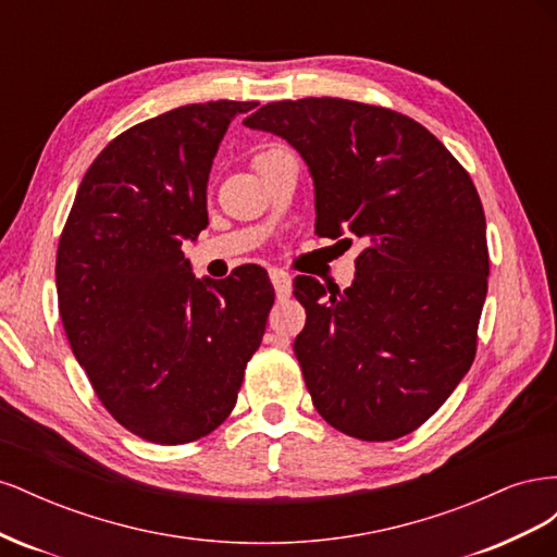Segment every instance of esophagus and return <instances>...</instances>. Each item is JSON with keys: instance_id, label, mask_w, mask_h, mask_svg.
<instances>
[{"instance_id": "34e87169", "label": "esophagus", "mask_w": 557, "mask_h": 557, "mask_svg": "<svg viewBox=\"0 0 557 557\" xmlns=\"http://www.w3.org/2000/svg\"><path fill=\"white\" fill-rule=\"evenodd\" d=\"M269 278H272V283H274L278 299H285L290 295V274L285 272V269L272 267V269H269Z\"/></svg>"}]
</instances>
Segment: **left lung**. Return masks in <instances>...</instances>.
Wrapping results in <instances>:
<instances>
[{
  "mask_svg": "<svg viewBox=\"0 0 557 557\" xmlns=\"http://www.w3.org/2000/svg\"><path fill=\"white\" fill-rule=\"evenodd\" d=\"M244 125L309 164L318 237L367 239L344 293L295 278L307 309L295 356L315 411L362 442L418 430L476 356L491 258L474 181L430 129L385 107L285 99Z\"/></svg>",
  "mask_w": 557,
  "mask_h": 557,
  "instance_id": "8db88e82",
  "label": "left lung"
}]
</instances>
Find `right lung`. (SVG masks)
Here are the masks:
<instances>
[{"label":"right lung","mask_w":557,"mask_h":557,"mask_svg":"<svg viewBox=\"0 0 557 557\" xmlns=\"http://www.w3.org/2000/svg\"><path fill=\"white\" fill-rule=\"evenodd\" d=\"M252 107L185 104L117 134L60 234L66 339L104 409L146 442L190 444L223 423L274 305L262 267L199 281L181 250L209 225L218 144Z\"/></svg>","instance_id":"add662e5"}]
</instances>
